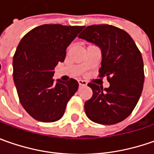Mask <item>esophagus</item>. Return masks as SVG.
<instances>
[{
	"mask_svg": "<svg viewBox=\"0 0 154 154\" xmlns=\"http://www.w3.org/2000/svg\"><path fill=\"white\" fill-rule=\"evenodd\" d=\"M78 83H79V85H80V86H86V81H85V80H78Z\"/></svg>",
	"mask_w": 154,
	"mask_h": 154,
	"instance_id": "obj_1",
	"label": "esophagus"
}]
</instances>
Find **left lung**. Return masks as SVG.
<instances>
[{
    "label": "left lung",
    "instance_id": "left-lung-1",
    "mask_svg": "<svg viewBox=\"0 0 154 154\" xmlns=\"http://www.w3.org/2000/svg\"><path fill=\"white\" fill-rule=\"evenodd\" d=\"M98 46L102 52L99 77H107L108 88L88 83L92 97L85 103L91 121L116 124L130 115L141 95L144 65L139 49L129 34L109 25H92L79 35Z\"/></svg>",
    "mask_w": 154,
    "mask_h": 154
}]
</instances>
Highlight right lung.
<instances>
[{
  "mask_svg": "<svg viewBox=\"0 0 154 154\" xmlns=\"http://www.w3.org/2000/svg\"><path fill=\"white\" fill-rule=\"evenodd\" d=\"M84 26L43 25L26 33L15 51L14 81L22 106L34 119L52 122L61 119L69 99L77 92V80L54 82L58 62Z\"/></svg>",
  "mask_w": 154,
  "mask_h": 154,
  "instance_id": "obj_1",
  "label": "right lung"
}]
</instances>
